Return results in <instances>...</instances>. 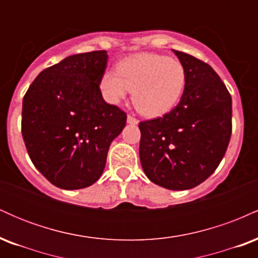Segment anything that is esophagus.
Segmentation results:
<instances>
[{"label":"esophagus","mask_w":258,"mask_h":258,"mask_svg":"<svg viewBox=\"0 0 258 258\" xmlns=\"http://www.w3.org/2000/svg\"><path fill=\"white\" fill-rule=\"evenodd\" d=\"M127 122L131 123V125H137L138 119H136V117L132 116V115H128V116H127Z\"/></svg>","instance_id":"obj_1"}]
</instances>
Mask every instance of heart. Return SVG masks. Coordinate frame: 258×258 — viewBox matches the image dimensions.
I'll return each instance as SVG.
<instances>
[{"mask_svg": "<svg viewBox=\"0 0 258 258\" xmlns=\"http://www.w3.org/2000/svg\"><path fill=\"white\" fill-rule=\"evenodd\" d=\"M186 85L185 68L178 59L141 53L121 60L115 70H106L99 88L106 102L116 104L133 91V104L141 114L158 117L179 103Z\"/></svg>", "mask_w": 258, "mask_h": 258, "instance_id": "heart-1", "label": "heart"}]
</instances>
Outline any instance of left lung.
I'll list each match as a JSON object with an SVG mask.
<instances>
[{"mask_svg": "<svg viewBox=\"0 0 258 258\" xmlns=\"http://www.w3.org/2000/svg\"><path fill=\"white\" fill-rule=\"evenodd\" d=\"M186 72L184 93L162 117L142 121L139 159L153 183L185 190L209 178L232 135V97L205 61L174 51Z\"/></svg>", "mask_w": 258, "mask_h": 258, "instance_id": "1", "label": "left lung"}]
</instances>
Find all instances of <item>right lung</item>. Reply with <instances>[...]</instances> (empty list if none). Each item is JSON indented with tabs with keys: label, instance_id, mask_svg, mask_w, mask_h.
Returning a JSON list of instances; mask_svg holds the SVG:
<instances>
[{
	"label": "right lung",
	"instance_id": "obj_1",
	"mask_svg": "<svg viewBox=\"0 0 258 258\" xmlns=\"http://www.w3.org/2000/svg\"><path fill=\"white\" fill-rule=\"evenodd\" d=\"M106 51L67 57L38 74L23 99L22 135L32 164L61 189L90 186L102 176L126 112L103 99Z\"/></svg>",
	"mask_w": 258,
	"mask_h": 258
}]
</instances>
